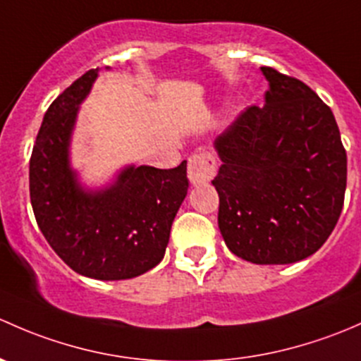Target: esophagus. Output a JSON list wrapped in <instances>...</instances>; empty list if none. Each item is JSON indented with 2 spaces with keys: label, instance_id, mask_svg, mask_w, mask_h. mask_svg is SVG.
<instances>
[{
  "label": "esophagus",
  "instance_id": "34e87169",
  "mask_svg": "<svg viewBox=\"0 0 361 361\" xmlns=\"http://www.w3.org/2000/svg\"><path fill=\"white\" fill-rule=\"evenodd\" d=\"M215 172H217V161L212 153H195L188 161V177L192 185L207 184L214 179Z\"/></svg>",
  "mask_w": 361,
  "mask_h": 361
}]
</instances>
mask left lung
<instances>
[{
	"label": "left lung",
	"mask_w": 361,
	"mask_h": 361,
	"mask_svg": "<svg viewBox=\"0 0 361 361\" xmlns=\"http://www.w3.org/2000/svg\"><path fill=\"white\" fill-rule=\"evenodd\" d=\"M266 104L215 137L222 165L219 229L254 264H290L322 247L339 221L348 158L330 107L293 76L264 66Z\"/></svg>",
	"instance_id": "left-lung-1"
}]
</instances>
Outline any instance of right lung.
I'll return each mask as SVG.
<instances>
[{"label": "right lung", "instance_id": "add662e5", "mask_svg": "<svg viewBox=\"0 0 361 361\" xmlns=\"http://www.w3.org/2000/svg\"><path fill=\"white\" fill-rule=\"evenodd\" d=\"M97 71L78 78L44 113L29 161V195L38 228L71 269L128 280L163 259L189 180L182 161L169 170L128 166L104 191L81 189L69 166V139Z\"/></svg>", "mask_w": 361, "mask_h": 361}]
</instances>
